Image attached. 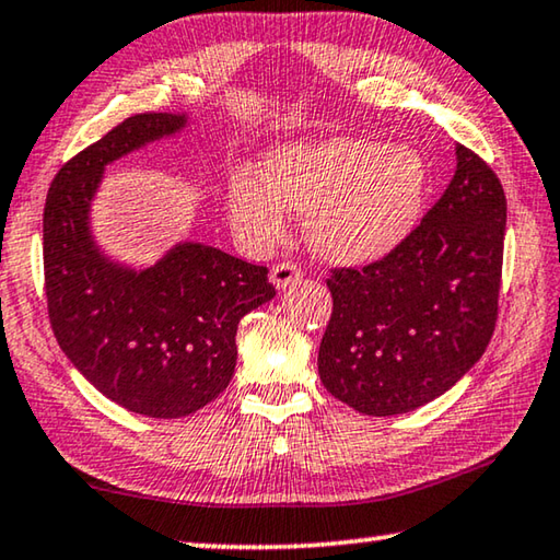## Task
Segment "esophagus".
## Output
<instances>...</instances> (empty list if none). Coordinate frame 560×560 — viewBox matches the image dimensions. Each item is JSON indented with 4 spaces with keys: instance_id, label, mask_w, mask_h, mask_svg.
<instances>
[{
    "instance_id": "obj_1",
    "label": "esophagus",
    "mask_w": 560,
    "mask_h": 560,
    "mask_svg": "<svg viewBox=\"0 0 560 560\" xmlns=\"http://www.w3.org/2000/svg\"><path fill=\"white\" fill-rule=\"evenodd\" d=\"M303 277V271H301V267H296V264H291V261H283V264H277V267L271 269V273H269V279H271V283L273 287H277L279 291H283V289H289L291 283H296L299 279Z\"/></svg>"
}]
</instances>
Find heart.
Instances as JSON below:
<instances>
[{
    "instance_id": "b5f03b06",
    "label": "heart",
    "mask_w": 560,
    "mask_h": 560,
    "mask_svg": "<svg viewBox=\"0 0 560 560\" xmlns=\"http://www.w3.org/2000/svg\"><path fill=\"white\" fill-rule=\"evenodd\" d=\"M430 189V167L410 145L373 138H326L271 148L261 183L234 177L230 214L246 240L273 246L289 212L308 217V244L338 267H371L415 232Z\"/></svg>"
}]
</instances>
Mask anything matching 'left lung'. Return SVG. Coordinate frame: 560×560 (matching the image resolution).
I'll list each match as a JSON object with an SVG mask.
<instances>
[{
    "instance_id": "1",
    "label": "left lung",
    "mask_w": 560,
    "mask_h": 560,
    "mask_svg": "<svg viewBox=\"0 0 560 560\" xmlns=\"http://www.w3.org/2000/svg\"><path fill=\"white\" fill-rule=\"evenodd\" d=\"M438 205L390 257L326 279L334 314L318 348L326 390L353 410L390 417L450 390L494 334L506 197L469 148Z\"/></svg>"
}]
</instances>
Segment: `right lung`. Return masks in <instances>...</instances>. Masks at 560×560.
Instances as JSON below:
<instances>
[{
	"label": "right lung",
	"mask_w": 560,
	"mask_h": 560,
	"mask_svg": "<svg viewBox=\"0 0 560 560\" xmlns=\"http://www.w3.org/2000/svg\"><path fill=\"white\" fill-rule=\"evenodd\" d=\"M187 126V113L130 116L59 170L44 207L56 340L108 400L160 420L192 415L230 385L236 326L277 296L267 267L202 242H177L148 267L101 249L91 207L106 167Z\"/></svg>",
	"instance_id": "1"
}]
</instances>
